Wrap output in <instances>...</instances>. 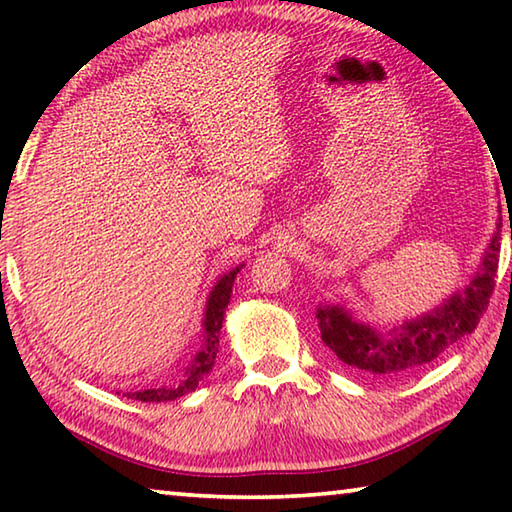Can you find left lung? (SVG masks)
<instances>
[{
    "instance_id": "1",
    "label": "left lung",
    "mask_w": 512,
    "mask_h": 512,
    "mask_svg": "<svg viewBox=\"0 0 512 512\" xmlns=\"http://www.w3.org/2000/svg\"><path fill=\"white\" fill-rule=\"evenodd\" d=\"M499 248L501 223H497V232L483 253L481 266L465 289L454 291L429 314L404 320L386 332L352 318V311L341 305H318L316 318L323 343L343 366L370 377H397L427 366L479 325L495 289Z\"/></svg>"
}]
</instances>
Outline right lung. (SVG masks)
<instances>
[{
  "mask_svg": "<svg viewBox=\"0 0 512 512\" xmlns=\"http://www.w3.org/2000/svg\"><path fill=\"white\" fill-rule=\"evenodd\" d=\"M239 271H241V266L232 268V271L221 275L219 282L212 287L210 296H207L205 318H203V345H201V350L196 352L192 366H187L185 377L173 386L146 388V391L124 393V395L131 397V400H140V402H169V400H178V397L196 391V386L201 384V379L214 366L216 352H219V336H221V327H223V316H225V309H228V302L232 296V284H235V277Z\"/></svg>",
  "mask_w": 512,
  "mask_h": 512,
  "instance_id": "obj_1",
  "label": "right lung"
}]
</instances>
